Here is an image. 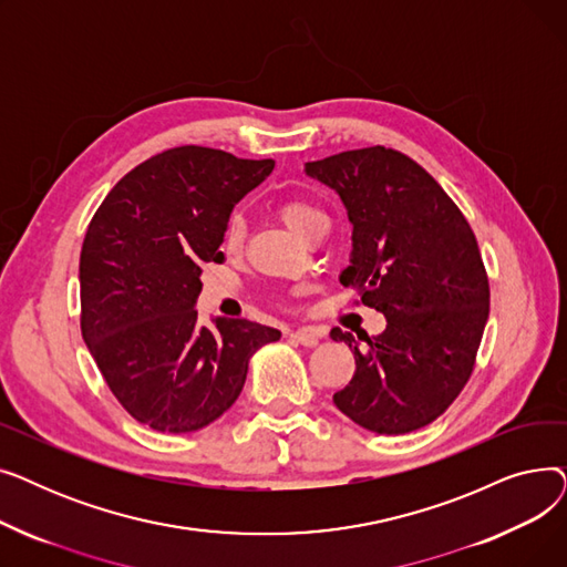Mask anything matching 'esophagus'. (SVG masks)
<instances>
[{"mask_svg": "<svg viewBox=\"0 0 567 567\" xmlns=\"http://www.w3.org/2000/svg\"><path fill=\"white\" fill-rule=\"evenodd\" d=\"M289 338H291L293 342L303 344V347H317L323 336H321L317 329H299V331H291Z\"/></svg>", "mask_w": 567, "mask_h": 567, "instance_id": "34e87169", "label": "esophagus"}]
</instances>
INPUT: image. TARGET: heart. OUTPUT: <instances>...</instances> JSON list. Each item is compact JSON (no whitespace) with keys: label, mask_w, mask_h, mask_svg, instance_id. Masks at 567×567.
Returning a JSON list of instances; mask_svg holds the SVG:
<instances>
[{"label":"heart","mask_w":567,"mask_h":567,"mask_svg":"<svg viewBox=\"0 0 567 567\" xmlns=\"http://www.w3.org/2000/svg\"><path fill=\"white\" fill-rule=\"evenodd\" d=\"M278 216L296 236H301V238L308 234V229L312 225H317L319 220H326L317 206H312L310 202H303V199L282 202L280 208H278ZM241 241H244V223L234 218L227 225V231H225V248L227 250H238Z\"/></svg>","instance_id":"heart-1"}]
</instances>
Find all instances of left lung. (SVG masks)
Returning <instances> with one entry per match:
<instances>
[{"label":"left lung","instance_id":"left-lung-1","mask_svg":"<svg viewBox=\"0 0 567 567\" xmlns=\"http://www.w3.org/2000/svg\"><path fill=\"white\" fill-rule=\"evenodd\" d=\"M306 174L340 195L353 227L340 282L385 317L377 338L331 331L355 359L333 402L377 434L421 430L462 393L489 317L475 234L434 178L395 148L342 152L306 163Z\"/></svg>","mask_w":567,"mask_h":567}]
</instances>
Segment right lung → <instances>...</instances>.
Returning <instances> with one entry per match:
<instances>
[{
    "label": "right lung",
    "instance_id": "right-lung-1",
    "mask_svg": "<svg viewBox=\"0 0 567 567\" xmlns=\"http://www.w3.org/2000/svg\"><path fill=\"white\" fill-rule=\"evenodd\" d=\"M220 148L176 146L118 182L80 252L82 338L114 398L156 432L206 427L241 395L252 353L280 331L248 319L197 321L202 264L234 204L274 172Z\"/></svg>",
    "mask_w": 567,
    "mask_h": 567
}]
</instances>
